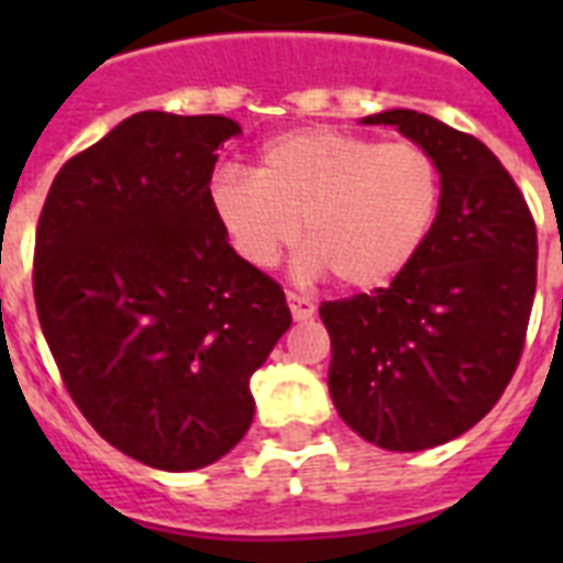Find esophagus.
Listing matches in <instances>:
<instances>
[{
  "label": "esophagus",
  "instance_id": "esophagus-1",
  "mask_svg": "<svg viewBox=\"0 0 563 563\" xmlns=\"http://www.w3.org/2000/svg\"><path fill=\"white\" fill-rule=\"evenodd\" d=\"M286 300H289L291 318H295V321H309V318L316 316V303L309 298H303V295H298V291H286Z\"/></svg>",
  "mask_w": 563,
  "mask_h": 563
}]
</instances>
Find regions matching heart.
Returning a JSON list of instances; mask_svg holds the SVG:
<instances>
[{
  "mask_svg": "<svg viewBox=\"0 0 563 563\" xmlns=\"http://www.w3.org/2000/svg\"><path fill=\"white\" fill-rule=\"evenodd\" d=\"M441 198L435 161L415 143L298 128L260 148L256 172L221 166L210 210L242 260L268 268L300 236V268L351 289L394 280L427 242Z\"/></svg>",
  "mask_w": 563,
  "mask_h": 563,
  "instance_id": "heart-1",
  "label": "heart"
}]
</instances>
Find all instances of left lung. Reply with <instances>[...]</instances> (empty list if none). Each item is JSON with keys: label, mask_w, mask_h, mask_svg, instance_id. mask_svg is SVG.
<instances>
[{"label": "left lung", "mask_w": 563, "mask_h": 563, "mask_svg": "<svg viewBox=\"0 0 563 563\" xmlns=\"http://www.w3.org/2000/svg\"><path fill=\"white\" fill-rule=\"evenodd\" d=\"M435 161L427 242L385 289L321 303L330 397L371 444L418 453L479 423L511 383L538 286V230L497 154L418 110H385Z\"/></svg>", "instance_id": "1"}]
</instances>
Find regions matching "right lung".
Returning <instances> with one entry per match:
<instances>
[{"label": "right lung", "mask_w": 563, "mask_h": 563, "mask_svg": "<svg viewBox=\"0 0 563 563\" xmlns=\"http://www.w3.org/2000/svg\"><path fill=\"white\" fill-rule=\"evenodd\" d=\"M228 117L143 110L60 166L34 239V303L57 371L108 444L198 471L254 420L251 376L291 324L280 283L210 210Z\"/></svg>", "instance_id": "right-lung-1"}]
</instances>
